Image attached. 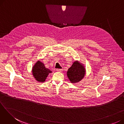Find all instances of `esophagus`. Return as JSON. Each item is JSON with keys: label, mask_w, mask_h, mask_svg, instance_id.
<instances>
[{"label": "esophagus", "mask_w": 124, "mask_h": 124, "mask_svg": "<svg viewBox=\"0 0 124 124\" xmlns=\"http://www.w3.org/2000/svg\"><path fill=\"white\" fill-rule=\"evenodd\" d=\"M56 70H57V71H58V72H62L63 70V69H57Z\"/></svg>", "instance_id": "34e87169"}]
</instances>
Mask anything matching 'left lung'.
<instances>
[{
    "label": "left lung",
    "mask_w": 124,
    "mask_h": 124,
    "mask_svg": "<svg viewBox=\"0 0 124 124\" xmlns=\"http://www.w3.org/2000/svg\"><path fill=\"white\" fill-rule=\"evenodd\" d=\"M86 70L83 64L75 61L68 70L67 76L71 83H75L80 81L85 76Z\"/></svg>",
    "instance_id": "8db88e82"
}]
</instances>
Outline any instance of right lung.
<instances>
[{
  "mask_svg": "<svg viewBox=\"0 0 124 124\" xmlns=\"http://www.w3.org/2000/svg\"><path fill=\"white\" fill-rule=\"evenodd\" d=\"M31 71L35 79L40 82H45L49 74L52 72L50 69L46 68L44 63L39 60L32 67Z\"/></svg>",
  "mask_w": 124,
  "mask_h": 124,
  "instance_id": "1",
  "label": "right lung"
}]
</instances>
